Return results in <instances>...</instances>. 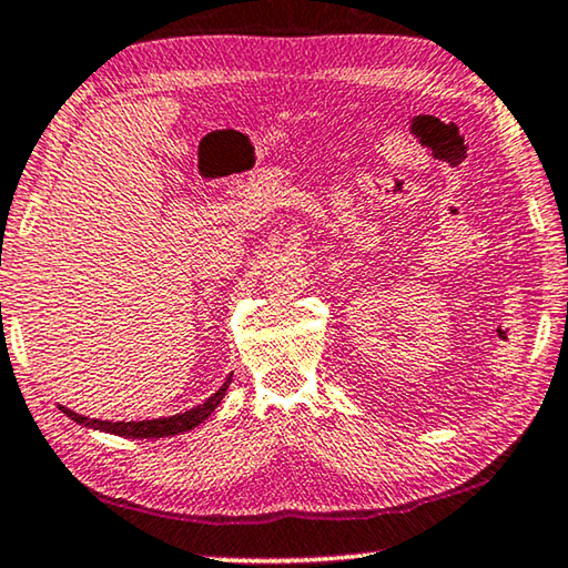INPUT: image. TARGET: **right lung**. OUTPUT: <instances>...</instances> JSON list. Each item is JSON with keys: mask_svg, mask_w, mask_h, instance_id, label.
Segmentation results:
<instances>
[{"mask_svg": "<svg viewBox=\"0 0 568 568\" xmlns=\"http://www.w3.org/2000/svg\"><path fill=\"white\" fill-rule=\"evenodd\" d=\"M232 382V374L227 376L217 392L212 394L210 399H204L200 407H192L182 414H171V417H159V419H141V422H111V419H90L85 414H78L73 409L62 407L60 412L68 414L70 419L78 422L88 429H98V432H111V435L119 437H131V439H154V437H171V435H182V432H189L194 427H200L204 419L212 417V412L217 409V404L224 399L227 394V386Z\"/></svg>", "mask_w": 568, "mask_h": 568, "instance_id": "1", "label": "right lung"}]
</instances>
